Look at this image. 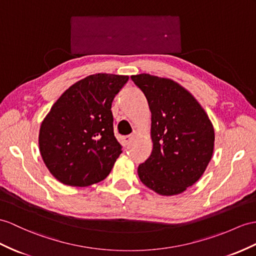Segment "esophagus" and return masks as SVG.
<instances>
[{
    "instance_id": "obj_1",
    "label": "esophagus",
    "mask_w": 256,
    "mask_h": 256,
    "mask_svg": "<svg viewBox=\"0 0 256 256\" xmlns=\"http://www.w3.org/2000/svg\"><path fill=\"white\" fill-rule=\"evenodd\" d=\"M134 138V134H130V136H124V138H122V141H124V144H129V143H130V141H132V139Z\"/></svg>"
}]
</instances>
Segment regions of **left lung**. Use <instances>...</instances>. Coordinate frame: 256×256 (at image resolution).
<instances>
[{"instance_id": "1", "label": "left lung", "mask_w": 256, "mask_h": 256, "mask_svg": "<svg viewBox=\"0 0 256 256\" xmlns=\"http://www.w3.org/2000/svg\"><path fill=\"white\" fill-rule=\"evenodd\" d=\"M151 110L150 158L139 165V178L160 196H176L194 184L214 151L215 134L208 114L176 81L148 74L132 76Z\"/></svg>"}]
</instances>
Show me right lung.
I'll use <instances>...</instances> for the list:
<instances>
[{
	"mask_svg": "<svg viewBox=\"0 0 256 256\" xmlns=\"http://www.w3.org/2000/svg\"><path fill=\"white\" fill-rule=\"evenodd\" d=\"M128 79L122 74H90L53 104L41 124L39 148L60 182L86 186L108 176L122 153L114 136L112 103Z\"/></svg>",
	"mask_w": 256,
	"mask_h": 256,
	"instance_id": "1",
	"label": "right lung"
}]
</instances>
